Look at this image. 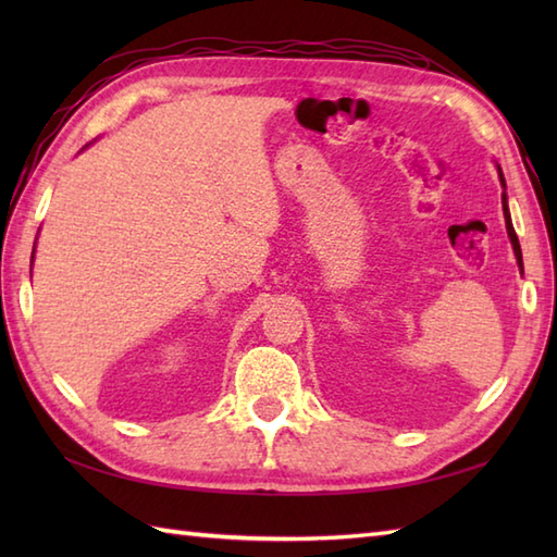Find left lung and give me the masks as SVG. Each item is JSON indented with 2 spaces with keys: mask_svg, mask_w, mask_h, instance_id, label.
Here are the masks:
<instances>
[{
  "mask_svg": "<svg viewBox=\"0 0 557 557\" xmlns=\"http://www.w3.org/2000/svg\"><path fill=\"white\" fill-rule=\"evenodd\" d=\"M500 182L505 186V180H503V172H500ZM503 212H505V227H507V234H510V242H512V248H515V256L519 260V268H522V248H519V239L515 234V227H512V220H510V210H507V203H505V194H503Z\"/></svg>",
  "mask_w": 557,
  "mask_h": 557,
  "instance_id": "left-lung-1",
  "label": "left lung"
}]
</instances>
